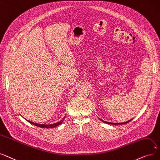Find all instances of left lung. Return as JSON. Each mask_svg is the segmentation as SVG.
<instances>
[{"instance_id":"left-lung-1","label":"left lung","mask_w":160,"mask_h":160,"mask_svg":"<svg viewBox=\"0 0 160 160\" xmlns=\"http://www.w3.org/2000/svg\"><path fill=\"white\" fill-rule=\"evenodd\" d=\"M132 119H133V118H132ZM132 119H131V120H128V121H127V122H122V123H113V122H109L103 121V120H102V119H100V120H102V122H103L104 123H106V124H126V123L129 122H130Z\"/></svg>"}]
</instances>
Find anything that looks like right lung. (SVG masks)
<instances>
[{"instance_id":"1","label":"right lung","mask_w":160,"mask_h":160,"mask_svg":"<svg viewBox=\"0 0 160 160\" xmlns=\"http://www.w3.org/2000/svg\"><path fill=\"white\" fill-rule=\"evenodd\" d=\"M65 117L63 118L62 120H61L60 121L58 122H56V123H54V124H36V123H34V122H32L31 121H29L28 120H27L28 122H30V124H32L33 125H35L36 126H38L40 128H55V127H57L59 125L61 124L62 123V122L64 121Z\"/></svg>"}]
</instances>
